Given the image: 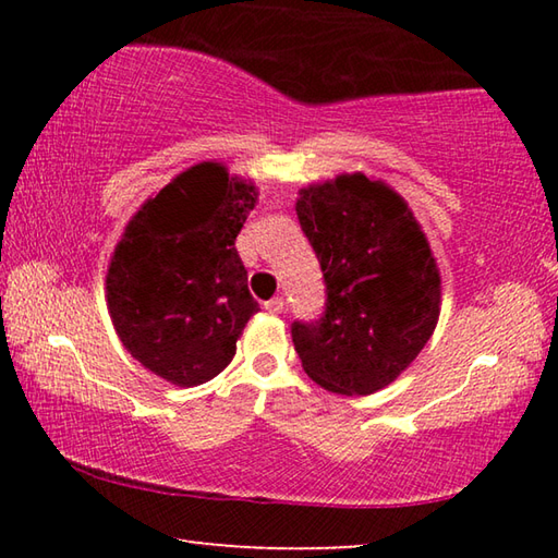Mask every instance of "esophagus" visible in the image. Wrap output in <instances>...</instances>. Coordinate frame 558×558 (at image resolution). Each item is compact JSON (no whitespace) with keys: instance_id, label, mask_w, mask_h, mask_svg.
Wrapping results in <instances>:
<instances>
[{"instance_id":"obj_1","label":"esophagus","mask_w":558,"mask_h":558,"mask_svg":"<svg viewBox=\"0 0 558 558\" xmlns=\"http://www.w3.org/2000/svg\"><path fill=\"white\" fill-rule=\"evenodd\" d=\"M263 307H266L268 313H272V315H280L282 310H286V300H282V298H270L268 302H263Z\"/></svg>"}]
</instances>
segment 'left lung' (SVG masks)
I'll list each match as a JSON object with an SVG mask.
<instances>
[{
	"instance_id": "1",
	"label": "left lung",
	"mask_w": 558,
	"mask_h": 558,
	"mask_svg": "<svg viewBox=\"0 0 558 558\" xmlns=\"http://www.w3.org/2000/svg\"><path fill=\"white\" fill-rule=\"evenodd\" d=\"M298 221L325 278V313L290 327L302 369L332 393L389 386L433 335L440 276L399 194L364 174L302 189Z\"/></svg>"
}]
</instances>
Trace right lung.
I'll use <instances>...</instances> for the list:
<instances>
[{"label": "right lung", "instance_id": "add662e5", "mask_svg": "<svg viewBox=\"0 0 558 558\" xmlns=\"http://www.w3.org/2000/svg\"><path fill=\"white\" fill-rule=\"evenodd\" d=\"M256 186L219 162L172 179L128 223L108 268V310L122 347L157 376L199 386L221 374L258 313L235 235Z\"/></svg>", "mask_w": 558, "mask_h": 558}]
</instances>
